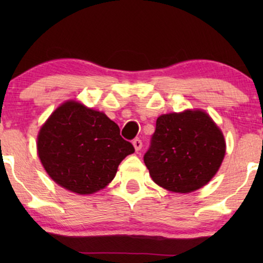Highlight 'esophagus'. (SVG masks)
<instances>
[{"instance_id":"1","label":"esophagus","mask_w":263,"mask_h":263,"mask_svg":"<svg viewBox=\"0 0 263 263\" xmlns=\"http://www.w3.org/2000/svg\"><path fill=\"white\" fill-rule=\"evenodd\" d=\"M133 145H134L135 151H140L142 148V141L139 138L133 140Z\"/></svg>"}]
</instances>
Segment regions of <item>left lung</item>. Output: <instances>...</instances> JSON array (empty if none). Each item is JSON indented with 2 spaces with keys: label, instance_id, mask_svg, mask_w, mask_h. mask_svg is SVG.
<instances>
[{
  "label": "left lung",
  "instance_id": "8db88e82",
  "mask_svg": "<svg viewBox=\"0 0 263 263\" xmlns=\"http://www.w3.org/2000/svg\"><path fill=\"white\" fill-rule=\"evenodd\" d=\"M224 156L225 140L217 124L203 111L186 110L158 117L143 161L158 185L185 194L207 184Z\"/></svg>",
  "mask_w": 263,
  "mask_h": 263
}]
</instances>
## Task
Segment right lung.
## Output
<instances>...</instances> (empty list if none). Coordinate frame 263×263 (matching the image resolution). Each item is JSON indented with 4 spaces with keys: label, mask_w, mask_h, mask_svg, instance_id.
I'll list each match as a JSON object with an SVG mask.
<instances>
[{
    "label": "right lung",
    "mask_w": 263,
    "mask_h": 263,
    "mask_svg": "<svg viewBox=\"0 0 263 263\" xmlns=\"http://www.w3.org/2000/svg\"><path fill=\"white\" fill-rule=\"evenodd\" d=\"M38 156L50 177L77 194H93L112 181L134 146L105 114L67 102L53 111L38 135Z\"/></svg>",
    "instance_id": "add662e5"
}]
</instances>
